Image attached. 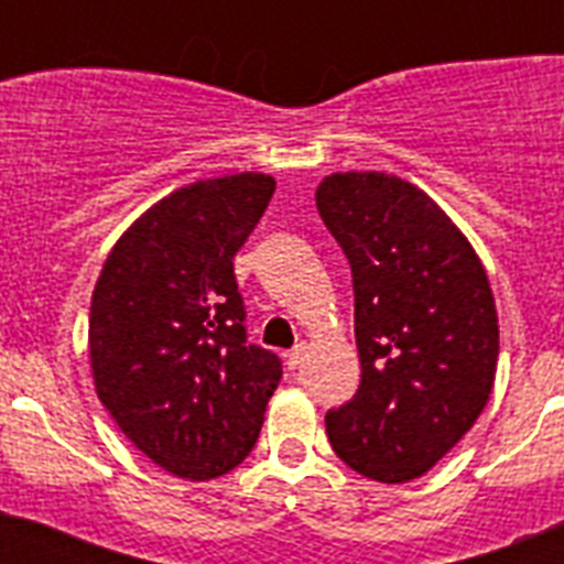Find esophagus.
I'll list each match as a JSON object with an SVG mask.
<instances>
[{
	"mask_svg": "<svg viewBox=\"0 0 564 564\" xmlns=\"http://www.w3.org/2000/svg\"><path fill=\"white\" fill-rule=\"evenodd\" d=\"M305 356H307V344H305V341H299L296 347H293V350L288 352V367H291V370H296V367H302V361H305Z\"/></svg>",
	"mask_w": 564,
	"mask_h": 564,
	"instance_id": "1",
	"label": "esophagus"
}]
</instances>
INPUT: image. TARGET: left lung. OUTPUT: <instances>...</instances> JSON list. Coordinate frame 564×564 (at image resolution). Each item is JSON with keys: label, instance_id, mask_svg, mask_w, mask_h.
I'll list each match as a JSON object with an SVG mask.
<instances>
[{"label": "left lung", "instance_id": "obj_1", "mask_svg": "<svg viewBox=\"0 0 564 564\" xmlns=\"http://www.w3.org/2000/svg\"><path fill=\"white\" fill-rule=\"evenodd\" d=\"M316 208L352 271L361 383L325 415L338 457L378 482L426 475L495 387L500 327L486 268L430 194L395 174L338 172Z\"/></svg>", "mask_w": 564, "mask_h": 564}]
</instances>
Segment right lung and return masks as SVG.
<instances>
[{"label":"right lung","instance_id":"add662e5","mask_svg":"<svg viewBox=\"0 0 564 564\" xmlns=\"http://www.w3.org/2000/svg\"><path fill=\"white\" fill-rule=\"evenodd\" d=\"M276 181L239 172L154 203L115 242L89 307L96 392L152 463L214 480L246 460L282 378L248 344L234 253Z\"/></svg>","mask_w":564,"mask_h":564}]
</instances>
